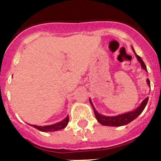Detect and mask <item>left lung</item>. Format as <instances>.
<instances>
[{
	"label": "left lung",
	"instance_id": "obj_1",
	"mask_svg": "<svg viewBox=\"0 0 161 161\" xmlns=\"http://www.w3.org/2000/svg\"><path fill=\"white\" fill-rule=\"evenodd\" d=\"M132 50L133 52L135 53V55H136V58H137L138 61L141 64V67H142V69H144L146 71H147V66H146L145 63L143 62V61L142 60V58L137 55L135 52V50L133 49L132 47ZM147 84H148L149 86H150V80L147 79ZM149 97H147L145 100H142V102L141 103V104L136 109H135L134 111H129L127 112V113L125 114H121L117 115V116H104L103 114H100V113L97 112V110L95 109L94 108L93 104H92V101H91V99H90V104L92 106V109H93L94 114H95L96 118H97V121H98L100 124L103 125L105 126H113V127H118V126H123V125H126L129 123H130L131 121H132L133 120L136 119V118H138L139 114L143 111V110L145 109L146 106L147 104V102H148Z\"/></svg>",
	"mask_w": 161,
	"mask_h": 161
}]
</instances>
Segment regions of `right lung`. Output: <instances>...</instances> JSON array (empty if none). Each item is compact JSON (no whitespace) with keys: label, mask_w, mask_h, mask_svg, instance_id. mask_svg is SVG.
Listing matches in <instances>:
<instances>
[{"label":"right lung","mask_w":161,"mask_h":161,"mask_svg":"<svg viewBox=\"0 0 161 161\" xmlns=\"http://www.w3.org/2000/svg\"><path fill=\"white\" fill-rule=\"evenodd\" d=\"M69 117L68 115L64 120H62L60 122L56 123V124L50 125H46V126H39V125H30L32 126L35 129H38V130L41 131H44V132H47V131H55L61 130V129H64V128L67 126L68 123H69Z\"/></svg>","instance_id":"1"}]
</instances>
